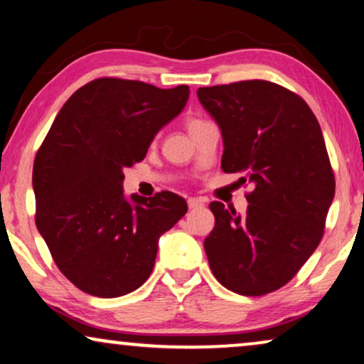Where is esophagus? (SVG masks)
<instances>
[{
    "mask_svg": "<svg viewBox=\"0 0 364 364\" xmlns=\"http://www.w3.org/2000/svg\"><path fill=\"white\" fill-rule=\"evenodd\" d=\"M187 203H188V208H191V210H197V208H202L203 205H205L203 200H200V198H196V197L188 198Z\"/></svg>",
    "mask_w": 364,
    "mask_h": 364,
    "instance_id": "34e87169",
    "label": "esophagus"
}]
</instances>
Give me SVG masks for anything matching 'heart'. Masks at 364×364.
<instances>
[{"instance_id": "b5f03b06", "label": "heart", "mask_w": 364, "mask_h": 364, "mask_svg": "<svg viewBox=\"0 0 364 364\" xmlns=\"http://www.w3.org/2000/svg\"><path fill=\"white\" fill-rule=\"evenodd\" d=\"M203 121H200V119H188L187 121V129H192L193 126H197V124H200Z\"/></svg>"}]
</instances>
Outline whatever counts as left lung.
Masks as SVG:
<instances>
[{
  "instance_id": "left-lung-1",
  "label": "left lung",
  "mask_w": 364,
  "mask_h": 364,
  "mask_svg": "<svg viewBox=\"0 0 364 364\" xmlns=\"http://www.w3.org/2000/svg\"><path fill=\"white\" fill-rule=\"evenodd\" d=\"M197 96L222 131L223 172L252 186L243 215L208 205V265L228 290L267 295L296 275L325 232L335 173L321 127L298 94L270 81L198 87Z\"/></svg>"
}]
</instances>
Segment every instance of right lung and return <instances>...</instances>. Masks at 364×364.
Returning a JSON list of instances; mask_svg holds the SVG:
<instances>
[{
	"label": "right lung",
	"instance_id": "add662e5",
	"mask_svg": "<svg viewBox=\"0 0 364 364\" xmlns=\"http://www.w3.org/2000/svg\"><path fill=\"white\" fill-rule=\"evenodd\" d=\"M188 86L99 77L79 87L54 119L33 167L36 227L59 270L79 290L116 298L151 275L159 237L187 213L177 193L124 197V168L146 157L178 116Z\"/></svg>",
	"mask_w": 364,
	"mask_h": 364
}]
</instances>
